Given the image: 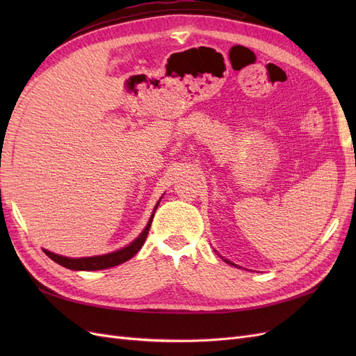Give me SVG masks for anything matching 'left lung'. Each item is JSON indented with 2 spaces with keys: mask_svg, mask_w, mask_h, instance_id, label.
<instances>
[{
  "mask_svg": "<svg viewBox=\"0 0 356 356\" xmlns=\"http://www.w3.org/2000/svg\"><path fill=\"white\" fill-rule=\"evenodd\" d=\"M224 261H225V263H229V264H233V263H230L229 260H224ZM233 266H236V264H233Z\"/></svg>",
  "mask_w": 356,
  "mask_h": 356,
  "instance_id": "obj_1",
  "label": "left lung"
}]
</instances>
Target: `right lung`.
I'll return each instance as SVG.
<instances>
[{
    "mask_svg": "<svg viewBox=\"0 0 356 356\" xmlns=\"http://www.w3.org/2000/svg\"><path fill=\"white\" fill-rule=\"evenodd\" d=\"M159 203L156 204L152 218H149V221L145 225V229L143 230V233L139 234L132 243H129L127 246L122 248V250H118L115 252L104 254V255H95V257L68 258V257H62V255H58V254H53V252H50L47 250H42V251H44L46 255L50 257L53 261L63 266V267H67V268H71V270H88V272H92V270H102V268H108V267H114V266L122 264V263H124L127 260H131V258L143 248V245H144V242L147 239V234L149 232V227H152V221H153L154 212H156V209L159 207Z\"/></svg>",
    "mask_w": 356,
    "mask_h": 356,
    "instance_id": "right-lung-1",
    "label": "right lung"
}]
</instances>
